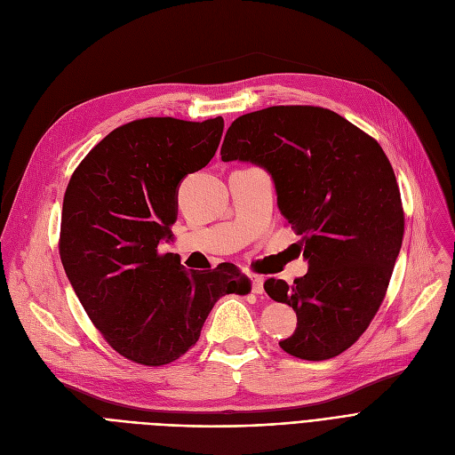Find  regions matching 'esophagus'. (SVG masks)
<instances>
[{
    "label": "esophagus",
    "mask_w": 455,
    "mask_h": 455,
    "mask_svg": "<svg viewBox=\"0 0 455 455\" xmlns=\"http://www.w3.org/2000/svg\"><path fill=\"white\" fill-rule=\"evenodd\" d=\"M249 278L252 282V293H256V295L264 293V278L258 276V275H249Z\"/></svg>",
    "instance_id": "1"
}]
</instances>
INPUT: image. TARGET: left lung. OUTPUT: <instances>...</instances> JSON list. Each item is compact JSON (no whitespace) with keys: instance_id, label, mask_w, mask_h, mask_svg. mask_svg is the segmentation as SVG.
Segmentation results:
<instances>
[{"instance_id":"1","label":"left lung","mask_w":455,"mask_h":455,"mask_svg":"<svg viewBox=\"0 0 455 455\" xmlns=\"http://www.w3.org/2000/svg\"><path fill=\"white\" fill-rule=\"evenodd\" d=\"M221 160L264 167L280 213L300 235L307 273L264 283L297 314L280 347L307 362L341 354L376 315L402 247L400 189L384 149L328 108L269 107L235 119Z\"/></svg>"}]
</instances>
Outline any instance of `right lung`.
Masks as SVG:
<instances>
[{
  "label": "right lung",
  "mask_w": 455,
  "mask_h": 455,
  "mask_svg": "<svg viewBox=\"0 0 455 455\" xmlns=\"http://www.w3.org/2000/svg\"><path fill=\"white\" fill-rule=\"evenodd\" d=\"M225 122L146 117L117 127L71 175L62 203L60 259L84 312L127 360L158 367L194 347L213 304L247 295L232 264L186 271L173 242L179 186L218 151Z\"/></svg>",
  "instance_id": "add662e5"
}]
</instances>
